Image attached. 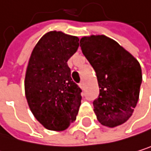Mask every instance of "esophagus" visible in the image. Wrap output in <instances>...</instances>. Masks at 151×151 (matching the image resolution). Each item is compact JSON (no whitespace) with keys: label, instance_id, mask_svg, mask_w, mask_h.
Wrapping results in <instances>:
<instances>
[{"label":"esophagus","instance_id":"esophagus-1","mask_svg":"<svg viewBox=\"0 0 151 151\" xmlns=\"http://www.w3.org/2000/svg\"><path fill=\"white\" fill-rule=\"evenodd\" d=\"M79 86H80V88H84V86H85V85H84V83H83V82H80L79 83Z\"/></svg>","mask_w":151,"mask_h":151}]
</instances>
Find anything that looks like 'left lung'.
Masks as SVG:
<instances>
[{
  "label": "left lung",
  "mask_w": 151,
  "mask_h": 151,
  "mask_svg": "<svg viewBox=\"0 0 151 151\" xmlns=\"http://www.w3.org/2000/svg\"><path fill=\"white\" fill-rule=\"evenodd\" d=\"M80 47L95 71L100 88L93 103L97 120L110 128L124 123L139 100L142 82L139 63L104 35L82 37Z\"/></svg>",
  "instance_id": "left-lung-1"
}]
</instances>
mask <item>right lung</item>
<instances>
[{
  "mask_svg": "<svg viewBox=\"0 0 151 151\" xmlns=\"http://www.w3.org/2000/svg\"><path fill=\"white\" fill-rule=\"evenodd\" d=\"M77 37L60 31L45 34L27 67L25 94L30 111L46 129L64 131L76 121L82 90L71 78L67 61L76 53Z\"/></svg>",
  "mask_w": 151,
  "mask_h": 151,
  "instance_id": "1",
  "label": "right lung"
}]
</instances>
